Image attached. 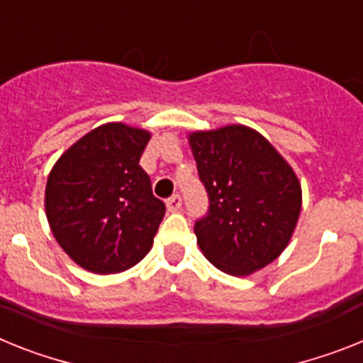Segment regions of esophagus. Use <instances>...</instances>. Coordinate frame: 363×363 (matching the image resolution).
<instances>
[{"label": "esophagus", "mask_w": 363, "mask_h": 363, "mask_svg": "<svg viewBox=\"0 0 363 363\" xmlns=\"http://www.w3.org/2000/svg\"><path fill=\"white\" fill-rule=\"evenodd\" d=\"M166 206H168L169 212H177L182 206V199L179 194H173L168 201H166Z\"/></svg>", "instance_id": "obj_1"}]
</instances>
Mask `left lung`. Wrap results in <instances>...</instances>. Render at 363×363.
<instances>
[{
  "mask_svg": "<svg viewBox=\"0 0 363 363\" xmlns=\"http://www.w3.org/2000/svg\"><path fill=\"white\" fill-rule=\"evenodd\" d=\"M188 138L210 201L194 226L204 257L230 276L272 263L291 241L301 210L294 169L247 125L195 131Z\"/></svg>",
  "mask_w": 363,
  "mask_h": 363,
  "instance_id": "1",
  "label": "left lung"
}]
</instances>
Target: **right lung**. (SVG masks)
I'll use <instances>...</instances> for the list:
<instances>
[{
	"label": "right lung",
	"instance_id": "add662e5",
	"mask_svg": "<svg viewBox=\"0 0 363 363\" xmlns=\"http://www.w3.org/2000/svg\"><path fill=\"white\" fill-rule=\"evenodd\" d=\"M146 129L111 122L94 128L56 160L45 213L58 245L82 269H131L153 245L166 206L151 191L140 155Z\"/></svg>",
	"mask_w": 363,
	"mask_h": 363
}]
</instances>
